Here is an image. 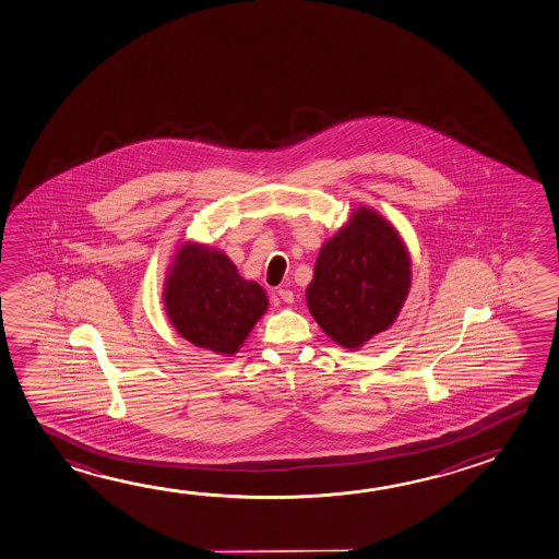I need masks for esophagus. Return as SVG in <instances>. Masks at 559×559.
<instances>
[{"mask_svg": "<svg viewBox=\"0 0 559 559\" xmlns=\"http://www.w3.org/2000/svg\"><path fill=\"white\" fill-rule=\"evenodd\" d=\"M277 295H280V299L284 301V304H294V292L292 289H277Z\"/></svg>", "mask_w": 559, "mask_h": 559, "instance_id": "1", "label": "esophagus"}]
</instances>
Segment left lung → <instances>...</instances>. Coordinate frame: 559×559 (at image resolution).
Listing matches in <instances>:
<instances>
[{"label":"left lung","instance_id":"left-lung-1","mask_svg":"<svg viewBox=\"0 0 559 559\" xmlns=\"http://www.w3.org/2000/svg\"><path fill=\"white\" fill-rule=\"evenodd\" d=\"M411 285V260L397 230L361 207L319 252L307 305L322 331L360 348L397 319Z\"/></svg>","mask_w":559,"mask_h":559}]
</instances>
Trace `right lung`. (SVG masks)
I'll return each instance as SVG.
<instances>
[{
  "instance_id": "add662e5",
  "label": "right lung",
  "mask_w": 559,
  "mask_h": 559,
  "mask_svg": "<svg viewBox=\"0 0 559 559\" xmlns=\"http://www.w3.org/2000/svg\"><path fill=\"white\" fill-rule=\"evenodd\" d=\"M171 324L199 348L235 354L267 307L264 289L242 280L227 255L186 245L166 282Z\"/></svg>"
}]
</instances>
